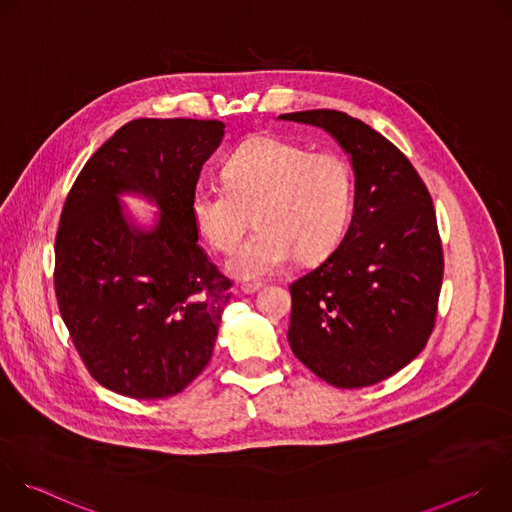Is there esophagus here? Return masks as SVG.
<instances>
[{"instance_id":"esophagus-1","label":"esophagus","mask_w":512,"mask_h":512,"mask_svg":"<svg viewBox=\"0 0 512 512\" xmlns=\"http://www.w3.org/2000/svg\"><path fill=\"white\" fill-rule=\"evenodd\" d=\"M261 281H247V283H241L239 285V291H243V294H255L257 289H261Z\"/></svg>"}]
</instances>
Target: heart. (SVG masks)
<instances>
[{
    "instance_id": "heart-1",
    "label": "heart",
    "mask_w": 512,
    "mask_h": 512,
    "mask_svg": "<svg viewBox=\"0 0 512 512\" xmlns=\"http://www.w3.org/2000/svg\"><path fill=\"white\" fill-rule=\"evenodd\" d=\"M223 174L225 184L192 190L190 216L223 255L237 249L255 218L257 233L231 257L235 275L265 277L294 255L312 263L338 247L354 198L352 166L342 154L257 135L239 145Z\"/></svg>"
}]
</instances>
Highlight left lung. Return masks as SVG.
Returning a JSON list of instances; mask_svg holds the SVG:
<instances>
[{
	"mask_svg": "<svg viewBox=\"0 0 512 512\" xmlns=\"http://www.w3.org/2000/svg\"><path fill=\"white\" fill-rule=\"evenodd\" d=\"M281 119L330 131L356 176L342 243L289 285V346L338 389L375 385L409 364L435 326L444 249L431 194L397 145L360 119L334 109Z\"/></svg>",
	"mask_w": 512,
	"mask_h": 512,
	"instance_id": "8db88e82",
	"label": "left lung"
}]
</instances>
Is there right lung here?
Instances as JSON below:
<instances>
[{
	"label": "right lung",
	"mask_w": 512,
	"mask_h": 512,
	"mask_svg": "<svg viewBox=\"0 0 512 512\" xmlns=\"http://www.w3.org/2000/svg\"><path fill=\"white\" fill-rule=\"evenodd\" d=\"M216 119H133L89 158L54 243L60 316L91 377L125 397L164 399L208 364L233 281L198 247L190 194L218 148ZM163 210L156 232L128 229L116 194Z\"/></svg>",
	"instance_id": "right-lung-1"
}]
</instances>
